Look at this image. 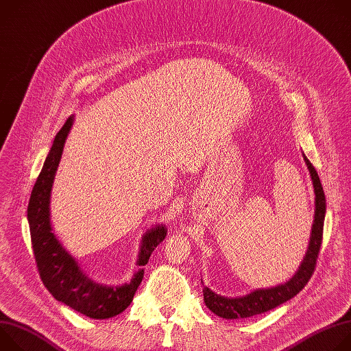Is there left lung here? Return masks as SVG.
<instances>
[{"label": "left lung", "instance_id": "left-lung-1", "mask_svg": "<svg viewBox=\"0 0 351 351\" xmlns=\"http://www.w3.org/2000/svg\"><path fill=\"white\" fill-rule=\"evenodd\" d=\"M303 157L310 171V176L314 186L315 215H314V222L311 228L308 248L302 264H300L294 275L285 283H279L276 286L267 287V289H256L244 295H237V297H225V295L217 294L210 287L204 286L202 279V283L204 287L203 289L204 303L207 308L215 315L225 319H241V318H250V317L267 313L286 303L287 300L293 298L307 285V282L313 276L319 248H321V243H322L324 221L326 214V199H325V193L315 168L313 167V164L310 162V160L306 157L304 153H303Z\"/></svg>", "mask_w": 351, "mask_h": 351}]
</instances>
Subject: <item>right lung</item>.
<instances>
[{
    "label": "right lung",
    "mask_w": 351,
    "mask_h": 351,
    "mask_svg": "<svg viewBox=\"0 0 351 351\" xmlns=\"http://www.w3.org/2000/svg\"><path fill=\"white\" fill-rule=\"evenodd\" d=\"M73 122L75 115H71L57 133L32 190L27 206L32 244L41 280L56 300L88 318L108 319L130 306L144 275L143 267L154 248L165 239L168 229L164 223H158L143 233L136 261L140 269L128 283L112 286L98 283L82 268L56 234L49 208L56 173Z\"/></svg>",
    "instance_id": "obj_1"
}]
</instances>
